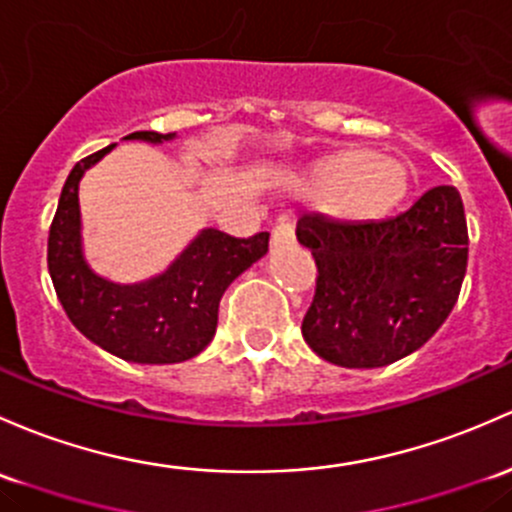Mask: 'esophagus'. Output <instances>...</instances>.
<instances>
[{
  "instance_id": "esophagus-1",
  "label": "esophagus",
  "mask_w": 512,
  "mask_h": 512,
  "mask_svg": "<svg viewBox=\"0 0 512 512\" xmlns=\"http://www.w3.org/2000/svg\"><path fill=\"white\" fill-rule=\"evenodd\" d=\"M270 240L274 247H282V245H289V242H294V225L289 223L287 218H279L277 223H274Z\"/></svg>"
}]
</instances>
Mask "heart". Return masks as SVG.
<instances>
[{
    "instance_id": "obj_1",
    "label": "heart",
    "mask_w": 512,
    "mask_h": 512,
    "mask_svg": "<svg viewBox=\"0 0 512 512\" xmlns=\"http://www.w3.org/2000/svg\"><path fill=\"white\" fill-rule=\"evenodd\" d=\"M306 201L326 203L346 220H375L405 196L407 171L400 161L370 152H338L311 166L294 181Z\"/></svg>"
}]
</instances>
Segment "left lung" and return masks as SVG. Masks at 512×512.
Here are the masks:
<instances>
[{
  "label": "left lung",
  "mask_w": 512,
  "mask_h": 512,
  "mask_svg": "<svg viewBox=\"0 0 512 512\" xmlns=\"http://www.w3.org/2000/svg\"><path fill=\"white\" fill-rule=\"evenodd\" d=\"M297 240L316 262L301 333L341 368H383L422 348L459 299L469 228L454 186H434L407 211L346 223L304 213Z\"/></svg>",
  "instance_id": "obj_1"
}]
</instances>
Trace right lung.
<instances>
[{
  "instance_id": "1",
  "label": "right lung",
  "mask_w": 512,
  "mask_h": 512,
  "mask_svg": "<svg viewBox=\"0 0 512 512\" xmlns=\"http://www.w3.org/2000/svg\"><path fill=\"white\" fill-rule=\"evenodd\" d=\"M174 134L132 132L125 139L164 142ZM110 147L80 159L61 191L48 230V272L58 301L83 336L132 363H181L211 343L218 304L238 274L267 252L270 233L233 238L203 230L159 277L142 284H115L90 270L80 245L78 184L88 166Z\"/></svg>"
}]
</instances>
